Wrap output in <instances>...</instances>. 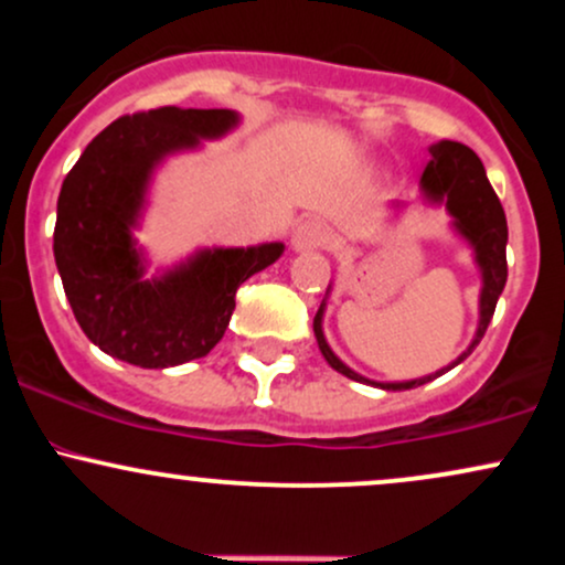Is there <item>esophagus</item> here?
<instances>
[{
  "label": "esophagus",
  "mask_w": 565,
  "mask_h": 565,
  "mask_svg": "<svg viewBox=\"0 0 565 565\" xmlns=\"http://www.w3.org/2000/svg\"><path fill=\"white\" fill-rule=\"evenodd\" d=\"M329 242V225L323 220H305V223L291 233V249L295 252H316L323 249Z\"/></svg>",
  "instance_id": "obj_1"
}]
</instances>
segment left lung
<instances>
[{"label": "left lung", "instance_id": "1", "mask_svg": "<svg viewBox=\"0 0 565 565\" xmlns=\"http://www.w3.org/2000/svg\"><path fill=\"white\" fill-rule=\"evenodd\" d=\"M423 191L425 196L436 204H446L449 215L454 217V228L459 231V236H465L476 249V263L481 268L483 276V289H481V321H478L476 340L470 342V348L459 355L454 364L440 369L436 374H427V377L408 380V382H372L361 374H355L353 369H348L340 359L332 353V348L327 345V337H323V308L327 302H321L319 313L313 319V332L319 340V348L327 359V364L337 369L345 377L355 382H366V385H377L382 391H408V387H419L425 382L440 377L449 369L462 364L465 359L472 353V348L481 342V337L489 329L491 316H494L497 300L502 295L504 281H508V220H504V210L499 204L494 188H491L489 178H486L483 161L478 159V153L472 148L462 146V142L454 140H440L430 148V161L425 164L423 172Z\"/></svg>", "mask_w": 565, "mask_h": 565}]
</instances>
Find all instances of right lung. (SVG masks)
<instances>
[{"mask_svg": "<svg viewBox=\"0 0 565 565\" xmlns=\"http://www.w3.org/2000/svg\"><path fill=\"white\" fill-rule=\"evenodd\" d=\"M228 108H151L121 116L84 148L57 196L53 252L82 332L103 353L140 369L201 359L223 340L236 289L281 257L284 244L201 249L164 276L142 278L132 228L164 157L223 138Z\"/></svg>", "mask_w": 565, "mask_h": 565, "instance_id": "obj_1", "label": "right lung"}]
</instances>
